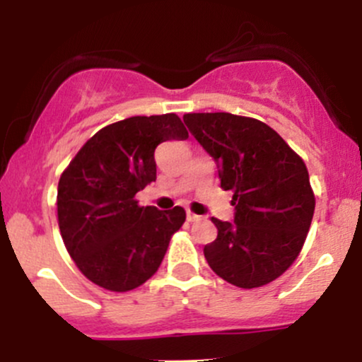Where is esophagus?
I'll use <instances>...</instances> for the list:
<instances>
[{
	"instance_id": "esophagus-1",
	"label": "esophagus",
	"mask_w": 362,
	"mask_h": 362,
	"mask_svg": "<svg viewBox=\"0 0 362 362\" xmlns=\"http://www.w3.org/2000/svg\"><path fill=\"white\" fill-rule=\"evenodd\" d=\"M199 214H196V213H192V211H187V221H197L199 220Z\"/></svg>"
}]
</instances>
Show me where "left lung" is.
Returning a JSON list of instances; mask_svg holds the SVG:
<instances>
[{"label": "left lung", "instance_id": "left-lung-1", "mask_svg": "<svg viewBox=\"0 0 362 362\" xmlns=\"http://www.w3.org/2000/svg\"><path fill=\"white\" fill-rule=\"evenodd\" d=\"M184 122L216 161L235 206L233 221L211 218L218 237L204 245L206 261L240 288L269 284L296 261L311 226L315 194L304 161L256 118L189 113Z\"/></svg>", "mask_w": 362, "mask_h": 362}]
</instances>
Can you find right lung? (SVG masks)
Instances as JSON below:
<instances>
[{"label": "right lung", "instance_id": "1", "mask_svg": "<svg viewBox=\"0 0 362 362\" xmlns=\"http://www.w3.org/2000/svg\"><path fill=\"white\" fill-rule=\"evenodd\" d=\"M187 137L175 113L125 118L94 134L59 177L62 239L93 284L127 292L158 272L185 211L139 206L134 197L156 180L154 149Z\"/></svg>", "mask_w": 362, "mask_h": 362}]
</instances>
